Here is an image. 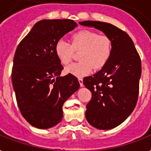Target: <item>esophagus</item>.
Listing matches in <instances>:
<instances>
[{"label":"esophagus","instance_id":"1","mask_svg":"<svg viewBox=\"0 0 151 151\" xmlns=\"http://www.w3.org/2000/svg\"><path fill=\"white\" fill-rule=\"evenodd\" d=\"M78 81H79V84H80L81 87H83V86H84V83H83V79H81V78H78Z\"/></svg>","mask_w":151,"mask_h":151}]
</instances>
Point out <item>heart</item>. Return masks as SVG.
I'll list each match as a JSON object with an SVG mask.
<instances>
[{
	"mask_svg": "<svg viewBox=\"0 0 151 151\" xmlns=\"http://www.w3.org/2000/svg\"><path fill=\"white\" fill-rule=\"evenodd\" d=\"M74 51H81V61L68 66L65 70L67 73L81 78L91 73L93 68L98 70L105 66L111 55L112 42L105 35L84 29L73 34L71 44L65 39H59L55 45V55L63 65L70 63Z\"/></svg>",
	"mask_w": 151,
	"mask_h": 151,
	"instance_id": "1",
	"label": "heart"
}]
</instances>
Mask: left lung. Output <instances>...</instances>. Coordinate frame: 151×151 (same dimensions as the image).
<instances>
[{"label": "left lung", "mask_w": 151, "mask_h": 151, "mask_svg": "<svg viewBox=\"0 0 151 151\" xmlns=\"http://www.w3.org/2000/svg\"><path fill=\"white\" fill-rule=\"evenodd\" d=\"M79 24L99 29L112 42L106 64L93 76L84 78V85L92 96L86 106L88 122L100 130L114 129L128 118L137 103L140 57L130 37L114 25L99 21Z\"/></svg>", "instance_id": "obj_1"}]
</instances>
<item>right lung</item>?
I'll list each match as a JSON object with an SVG mask.
<instances>
[{
    "label": "right lung",
    "instance_id": "add662e5",
    "mask_svg": "<svg viewBox=\"0 0 151 151\" xmlns=\"http://www.w3.org/2000/svg\"><path fill=\"white\" fill-rule=\"evenodd\" d=\"M78 27L71 19L35 23L15 51L12 81L22 115L32 126L47 129L63 117V106L79 89L78 78L63 69L55 52L59 39Z\"/></svg>",
    "mask_w": 151,
    "mask_h": 151
}]
</instances>
